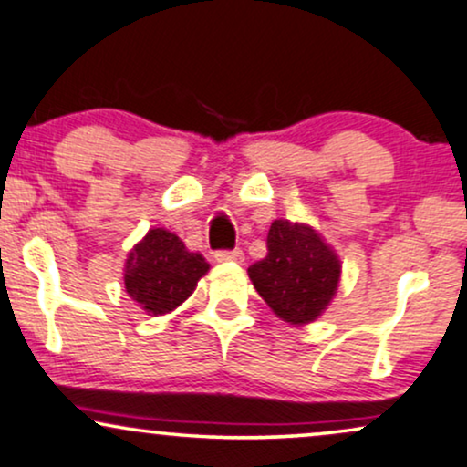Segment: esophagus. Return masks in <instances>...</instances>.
I'll return each instance as SVG.
<instances>
[{
  "label": "esophagus",
  "mask_w": 467,
  "mask_h": 467,
  "mask_svg": "<svg viewBox=\"0 0 467 467\" xmlns=\"http://www.w3.org/2000/svg\"><path fill=\"white\" fill-rule=\"evenodd\" d=\"M215 261L217 263H228V261L244 263V252H241L239 247H234V250H217L215 252Z\"/></svg>",
  "instance_id": "esophagus-1"
}]
</instances>
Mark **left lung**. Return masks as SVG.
I'll use <instances>...</instances> for the list:
<instances>
[{
    "instance_id": "8db88e82",
    "label": "left lung",
    "mask_w": 467,
    "mask_h": 467,
    "mask_svg": "<svg viewBox=\"0 0 467 467\" xmlns=\"http://www.w3.org/2000/svg\"><path fill=\"white\" fill-rule=\"evenodd\" d=\"M247 274L269 308L299 326L315 321L332 302L340 263L310 226L275 220L267 234V256L250 265Z\"/></svg>"
}]
</instances>
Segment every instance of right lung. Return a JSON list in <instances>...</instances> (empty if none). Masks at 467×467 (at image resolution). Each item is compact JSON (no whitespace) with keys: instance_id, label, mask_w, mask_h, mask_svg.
Segmentation results:
<instances>
[{"instance_id":"1","label":"right lung","mask_w":467,"mask_h":467,"mask_svg":"<svg viewBox=\"0 0 467 467\" xmlns=\"http://www.w3.org/2000/svg\"><path fill=\"white\" fill-rule=\"evenodd\" d=\"M209 271V263L185 244L155 228L129 254L125 288L141 308L150 315L174 310L193 293L198 280Z\"/></svg>"}]
</instances>
